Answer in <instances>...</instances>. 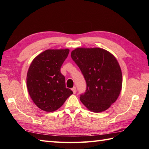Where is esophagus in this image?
Returning a JSON list of instances; mask_svg holds the SVG:
<instances>
[{"mask_svg": "<svg viewBox=\"0 0 149 149\" xmlns=\"http://www.w3.org/2000/svg\"><path fill=\"white\" fill-rule=\"evenodd\" d=\"M72 91H73V93H74V94L76 93V88H75V87H74V88H72Z\"/></svg>", "mask_w": 149, "mask_h": 149, "instance_id": "esophagus-1", "label": "esophagus"}]
</instances>
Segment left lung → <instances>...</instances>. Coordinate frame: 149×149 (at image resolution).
Instances as JSON below:
<instances>
[{
  "mask_svg": "<svg viewBox=\"0 0 149 149\" xmlns=\"http://www.w3.org/2000/svg\"><path fill=\"white\" fill-rule=\"evenodd\" d=\"M71 57L86 82V93L80 97L81 102L94 113L109 108L118 99L122 88L121 68L115 57L97 47H79L72 50Z\"/></svg>",
  "mask_w": 149,
  "mask_h": 149,
  "instance_id": "8db88e82",
  "label": "left lung"
}]
</instances>
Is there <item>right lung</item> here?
I'll use <instances>...</instances> for the list:
<instances>
[{"instance_id": "right-lung-1", "label": "right lung", "mask_w": 149, "mask_h": 149, "mask_svg": "<svg viewBox=\"0 0 149 149\" xmlns=\"http://www.w3.org/2000/svg\"><path fill=\"white\" fill-rule=\"evenodd\" d=\"M68 49H47L36 56L27 74V87L36 106L46 112L58 110L73 93L60 72Z\"/></svg>"}]
</instances>
